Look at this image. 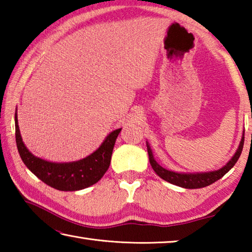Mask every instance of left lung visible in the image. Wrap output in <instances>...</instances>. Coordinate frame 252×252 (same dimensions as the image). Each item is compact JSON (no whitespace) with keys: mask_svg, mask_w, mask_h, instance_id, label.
I'll return each instance as SVG.
<instances>
[{"mask_svg":"<svg viewBox=\"0 0 252 252\" xmlns=\"http://www.w3.org/2000/svg\"><path fill=\"white\" fill-rule=\"evenodd\" d=\"M244 142H245V134L242 136L241 142L239 144L237 152L234 153L232 159L230 160L223 168H221L220 170H217V171L204 172V173H177L173 171H169V170L162 168L161 165L157 163V161L155 160V158H153L152 151L148 143H147V148H148V155H149V160H150L151 167L160 178H162L163 180L168 181L170 183H172V185L186 188V189H199V188H204L207 186L212 185L213 182L218 181L219 179L222 178L224 174L227 173L234 164H236V162L238 161L239 157H240L242 152Z\"/></svg>","mask_w":252,"mask_h":252,"instance_id":"obj_1","label":"left lung"}]
</instances>
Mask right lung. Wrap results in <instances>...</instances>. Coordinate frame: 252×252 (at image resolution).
<instances>
[{
	"label": "right lung",
	"mask_w": 252,
	"mask_h": 252,
	"mask_svg": "<svg viewBox=\"0 0 252 252\" xmlns=\"http://www.w3.org/2000/svg\"><path fill=\"white\" fill-rule=\"evenodd\" d=\"M121 129L111 132L91 156L69 163H54L34 157L24 146L15 116L16 147L24 164L46 185L61 191H76L94 185L109 169L111 156Z\"/></svg>",
	"instance_id": "1"
}]
</instances>
